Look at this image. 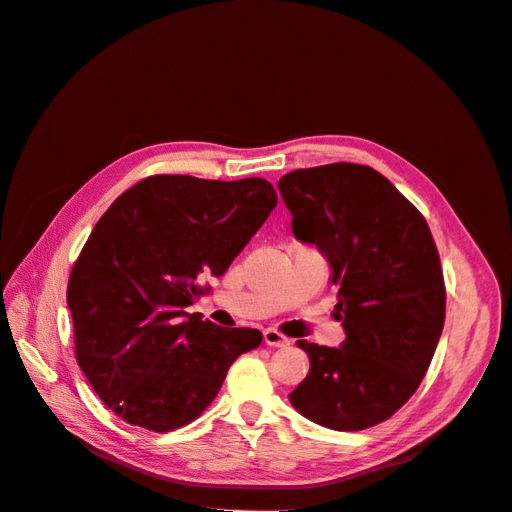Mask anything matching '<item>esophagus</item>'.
Masks as SVG:
<instances>
[{"label": "esophagus", "mask_w": 512, "mask_h": 512, "mask_svg": "<svg viewBox=\"0 0 512 512\" xmlns=\"http://www.w3.org/2000/svg\"><path fill=\"white\" fill-rule=\"evenodd\" d=\"M262 337H265V344L271 346V348H284V346L290 344V339L286 335H282L277 329H265Z\"/></svg>", "instance_id": "esophagus-1"}]
</instances>
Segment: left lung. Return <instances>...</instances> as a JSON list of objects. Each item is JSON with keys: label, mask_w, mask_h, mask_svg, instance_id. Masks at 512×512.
Segmentation results:
<instances>
[{"label": "left lung", "mask_w": 512, "mask_h": 512, "mask_svg": "<svg viewBox=\"0 0 512 512\" xmlns=\"http://www.w3.org/2000/svg\"><path fill=\"white\" fill-rule=\"evenodd\" d=\"M277 188L294 237L329 260L346 331L342 348L297 342L309 374L290 404L335 431L374 427L414 395L436 352L446 312L438 247L421 211L371 166L299 168Z\"/></svg>", "instance_id": "1"}]
</instances>
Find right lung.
Segmentation results:
<instances>
[{
    "instance_id": "1",
    "label": "right lung",
    "mask_w": 512,
    "mask_h": 512,
    "mask_svg": "<svg viewBox=\"0 0 512 512\" xmlns=\"http://www.w3.org/2000/svg\"><path fill=\"white\" fill-rule=\"evenodd\" d=\"M277 205L267 179L153 175L91 230L68 280L74 352L123 421L166 433L192 423L258 329H224L185 307L205 294Z\"/></svg>"
}]
</instances>
